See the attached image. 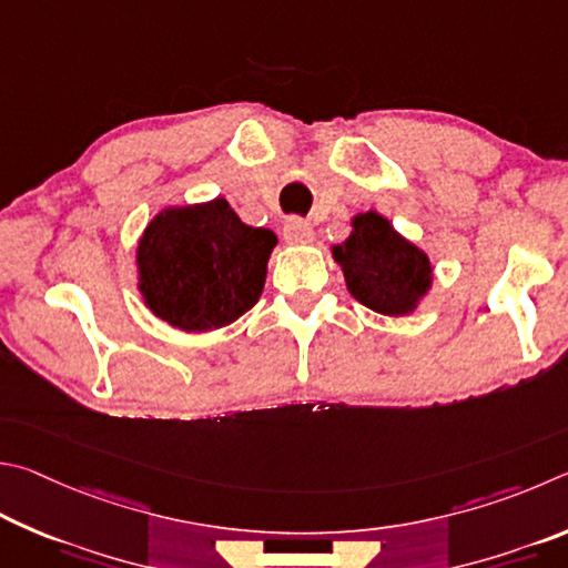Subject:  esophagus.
I'll use <instances>...</instances> for the list:
<instances>
[{"label": "esophagus", "instance_id": "esophagus-1", "mask_svg": "<svg viewBox=\"0 0 568 568\" xmlns=\"http://www.w3.org/2000/svg\"><path fill=\"white\" fill-rule=\"evenodd\" d=\"M284 239L290 244H312L314 242V232L312 226L304 222V219H286L284 224Z\"/></svg>", "mask_w": 568, "mask_h": 568}]
</instances>
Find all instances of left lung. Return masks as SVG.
I'll return each mask as SVG.
<instances>
[{"label":"left lung","mask_w":568,"mask_h":568,"mask_svg":"<svg viewBox=\"0 0 568 568\" xmlns=\"http://www.w3.org/2000/svg\"><path fill=\"white\" fill-rule=\"evenodd\" d=\"M349 224V236L332 246L346 290L376 314H414L434 284L429 254L396 232L389 219L374 209L354 214Z\"/></svg>","instance_id":"8db88e82"}]
</instances>
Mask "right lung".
Segmentation results:
<instances>
[{
    "mask_svg": "<svg viewBox=\"0 0 568 568\" xmlns=\"http://www.w3.org/2000/svg\"><path fill=\"white\" fill-rule=\"evenodd\" d=\"M274 246L276 234L244 224L224 196L164 206L136 242V290L172 329L216 332L258 302Z\"/></svg>",
    "mask_w": 568,
    "mask_h": 568,
    "instance_id": "add662e5",
    "label": "right lung"
}]
</instances>
